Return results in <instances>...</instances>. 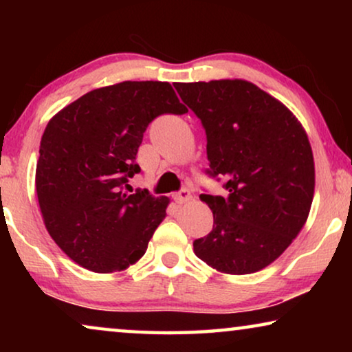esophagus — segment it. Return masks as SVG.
Here are the masks:
<instances>
[{
    "instance_id": "34e87169",
    "label": "esophagus",
    "mask_w": 352,
    "mask_h": 352,
    "mask_svg": "<svg viewBox=\"0 0 352 352\" xmlns=\"http://www.w3.org/2000/svg\"><path fill=\"white\" fill-rule=\"evenodd\" d=\"M173 199H175L177 204H186L187 200H190V190L189 189H181L179 192H176V194L173 195Z\"/></svg>"
}]
</instances>
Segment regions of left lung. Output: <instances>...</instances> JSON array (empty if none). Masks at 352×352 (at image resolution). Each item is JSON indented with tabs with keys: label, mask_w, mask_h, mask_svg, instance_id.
<instances>
[{
	"label": "left lung",
	"mask_w": 352,
	"mask_h": 352,
	"mask_svg": "<svg viewBox=\"0 0 352 352\" xmlns=\"http://www.w3.org/2000/svg\"><path fill=\"white\" fill-rule=\"evenodd\" d=\"M206 134V175L228 195L201 194L213 229L194 252L226 274L261 271L296 237L314 197V158L290 110L243 80L176 83Z\"/></svg>",
	"instance_id": "left-lung-1"
}]
</instances>
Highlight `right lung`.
<instances>
[{
    "label": "right lung",
    "instance_id": "right-lung-1",
    "mask_svg": "<svg viewBox=\"0 0 352 352\" xmlns=\"http://www.w3.org/2000/svg\"><path fill=\"white\" fill-rule=\"evenodd\" d=\"M186 112L166 81H123L89 91L47 123L38 201L47 232L76 264L109 274L144 256L170 200L123 187L141 173L136 153L148 124Z\"/></svg>",
    "mask_w": 352,
    "mask_h": 352
}]
</instances>
